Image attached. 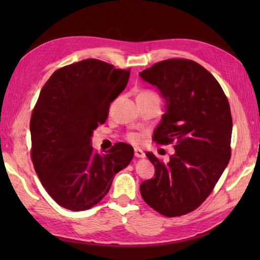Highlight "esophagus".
Wrapping results in <instances>:
<instances>
[{
	"label": "esophagus",
	"instance_id": "1",
	"mask_svg": "<svg viewBox=\"0 0 260 260\" xmlns=\"http://www.w3.org/2000/svg\"><path fill=\"white\" fill-rule=\"evenodd\" d=\"M134 154H135L136 157H145V153L143 152L142 150H140V148H135Z\"/></svg>",
	"mask_w": 260,
	"mask_h": 260
}]
</instances>
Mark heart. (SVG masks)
I'll return each mask as SVG.
<instances>
[{
  "label": "heart",
  "mask_w": 260,
  "mask_h": 260,
  "mask_svg": "<svg viewBox=\"0 0 260 260\" xmlns=\"http://www.w3.org/2000/svg\"><path fill=\"white\" fill-rule=\"evenodd\" d=\"M141 93H153V95H156L155 92H153L151 90H144V91H142ZM126 140L128 141L129 143H132V144L139 145L142 143V136L140 134H137V133H128L126 135Z\"/></svg>",
  "instance_id": "b5f03b06"
}]
</instances>
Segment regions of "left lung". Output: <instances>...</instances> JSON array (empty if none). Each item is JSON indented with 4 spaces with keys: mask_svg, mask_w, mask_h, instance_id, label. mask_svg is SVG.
<instances>
[{
    "mask_svg": "<svg viewBox=\"0 0 260 260\" xmlns=\"http://www.w3.org/2000/svg\"><path fill=\"white\" fill-rule=\"evenodd\" d=\"M140 76L156 86L167 101L153 140L173 144L175 150L167 164L146 153L155 174L142 182L141 194L158 213L180 217L201 206L229 163V102L217 79L193 60H163Z\"/></svg>",
    "mask_w": 260,
    "mask_h": 260,
    "instance_id": "8db88e82",
    "label": "left lung"
}]
</instances>
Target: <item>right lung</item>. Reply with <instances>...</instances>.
Masks as SVG:
<instances>
[{
    "label": "right lung",
    "mask_w": 260,
    "mask_h": 260,
    "mask_svg": "<svg viewBox=\"0 0 260 260\" xmlns=\"http://www.w3.org/2000/svg\"><path fill=\"white\" fill-rule=\"evenodd\" d=\"M129 73L86 59L56 70L42 87L30 120L31 158L43 187L62 208L82 211L96 206L133 158L126 143H116L105 154L90 145L92 132L106 121Z\"/></svg>",
    "instance_id": "add662e5"
}]
</instances>
